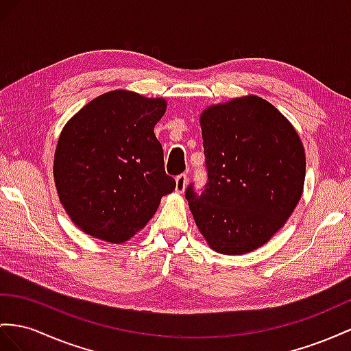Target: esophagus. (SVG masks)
Here are the masks:
<instances>
[{
  "instance_id": "esophagus-1",
  "label": "esophagus",
  "mask_w": 351,
  "mask_h": 351,
  "mask_svg": "<svg viewBox=\"0 0 351 351\" xmlns=\"http://www.w3.org/2000/svg\"><path fill=\"white\" fill-rule=\"evenodd\" d=\"M186 181H188V176L186 173H181L176 176V191L178 193H182L186 186Z\"/></svg>"
}]
</instances>
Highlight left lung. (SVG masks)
<instances>
[{"mask_svg":"<svg viewBox=\"0 0 351 351\" xmlns=\"http://www.w3.org/2000/svg\"><path fill=\"white\" fill-rule=\"evenodd\" d=\"M203 190L188 184L185 199L212 249L250 252L269 240L298 204L305 156L298 133L258 96L208 108L200 119Z\"/></svg>","mask_w":351,"mask_h":351,"instance_id":"obj_1","label":"left lung"}]
</instances>
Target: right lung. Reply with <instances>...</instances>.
Instances as JSON below:
<instances>
[{
  "mask_svg": "<svg viewBox=\"0 0 351 351\" xmlns=\"http://www.w3.org/2000/svg\"><path fill=\"white\" fill-rule=\"evenodd\" d=\"M165 111V99L114 90L88 102L62 130L53 172L62 204L86 234L129 240L175 190L154 134Z\"/></svg>",
  "mask_w": 351,
  "mask_h": 351,
  "instance_id": "obj_1",
  "label": "right lung"
}]
</instances>
